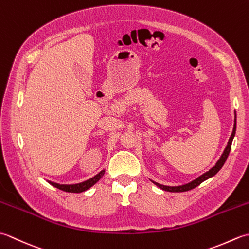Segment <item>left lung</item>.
<instances>
[{
	"mask_svg": "<svg viewBox=\"0 0 249 249\" xmlns=\"http://www.w3.org/2000/svg\"><path fill=\"white\" fill-rule=\"evenodd\" d=\"M235 130H236V115L234 114V125H233V130H232V134H231V137L230 139L228 141V144H227L226 149L224 150L223 154H221L220 158L217 160V162L215 163V166L212 167L210 169L209 171H206L205 173H203L202 176L198 177L197 178H195L194 181L189 182L187 184H183V185H178V186H167V185H162V184H160L157 182H154L152 181V183H154L157 187H160V189L162 190H166V192H170V193H182V192H187V190H190L193 189L195 187L199 186V185L206 181V179L210 178H213L216 173H217L221 168H223V166L225 165V162L227 160V158H228L229 156V153H230V150H231V144H232V141H233V138L235 136Z\"/></svg>",
	"mask_w": 249,
	"mask_h": 249,
	"instance_id": "1",
	"label": "left lung"
}]
</instances>
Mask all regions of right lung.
Instances as JSON below:
<instances>
[{
    "mask_svg": "<svg viewBox=\"0 0 249 249\" xmlns=\"http://www.w3.org/2000/svg\"><path fill=\"white\" fill-rule=\"evenodd\" d=\"M105 173V169L103 170H100L96 176H94L93 178L87 179V181H83L80 183H76V184H60V183H55V182H51L49 179H47V182H48L52 186L56 187L57 189H61L63 192H66V193H82V192H86L89 188H91L93 185L96 184L100 178H103Z\"/></svg>",
    "mask_w": 249,
    "mask_h": 249,
    "instance_id": "obj_1",
    "label": "right lung"
}]
</instances>
